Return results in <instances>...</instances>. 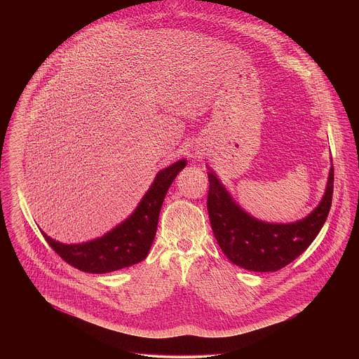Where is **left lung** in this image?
<instances>
[{
	"label": "left lung",
	"mask_w": 359,
	"mask_h": 359,
	"mask_svg": "<svg viewBox=\"0 0 359 359\" xmlns=\"http://www.w3.org/2000/svg\"><path fill=\"white\" fill-rule=\"evenodd\" d=\"M208 168L207 211L222 253L235 265L255 272H273L290 264L318 236L332 205L333 165L322 201L306 218L276 224L261 221L238 205L218 175Z\"/></svg>",
	"instance_id": "left-lung-1"
}]
</instances>
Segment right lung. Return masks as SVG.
<instances>
[{
	"mask_svg": "<svg viewBox=\"0 0 359 359\" xmlns=\"http://www.w3.org/2000/svg\"><path fill=\"white\" fill-rule=\"evenodd\" d=\"M187 163V158H181L160 170L131 215L101 238L66 245L52 239L43 231L41 233L60 258L88 273H106L138 264L147 258L154 243L165 194Z\"/></svg>",
	"mask_w": 359,
	"mask_h": 359,
	"instance_id": "1",
	"label": "right lung"
}]
</instances>
